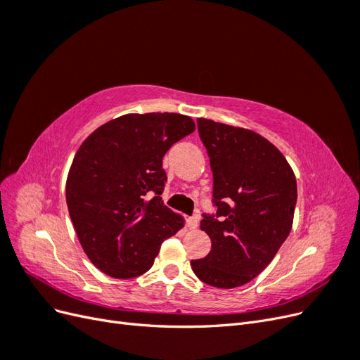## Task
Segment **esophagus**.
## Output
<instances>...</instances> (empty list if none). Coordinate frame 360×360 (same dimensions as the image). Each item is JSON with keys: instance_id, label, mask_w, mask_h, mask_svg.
Segmentation results:
<instances>
[{"instance_id": "1", "label": "esophagus", "mask_w": 360, "mask_h": 360, "mask_svg": "<svg viewBox=\"0 0 360 360\" xmlns=\"http://www.w3.org/2000/svg\"><path fill=\"white\" fill-rule=\"evenodd\" d=\"M188 226L191 228V230H197L198 228V217L197 216H192L188 219Z\"/></svg>"}]
</instances>
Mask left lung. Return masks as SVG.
Instances as JSON below:
<instances>
[{"mask_svg":"<svg viewBox=\"0 0 360 360\" xmlns=\"http://www.w3.org/2000/svg\"><path fill=\"white\" fill-rule=\"evenodd\" d=\"M213 171L216 214H202L212 250L193 274L217 288L248 284L274 259L292 226L297 183L284 155L249 129L198 118Z\"/></svg>","mask_w":360,"mask_h":360,"instance_id":"left-lung-1","label":"left lung"}]
</instances>
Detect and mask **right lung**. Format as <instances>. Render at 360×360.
<instances>
[{
    "label": "right lung",
    "mask_w": 360,
    "mask_h": 360,
    "mask_svg": "<svg viewBox=\"0 0 360 360\" xmlns=\"http://www.w3.org/2000/svg\"><path fill=\"white\" fill-rule=\"evenodd\" d=\"M193 130L188 115L126 114L97 127L76 151L68 209L84 252L105 275L146 274L162 242L183 226L160 198L167 181L162 159Z\"/></svg>",
    "instance_id": "add662e5"
}]
</instances>
